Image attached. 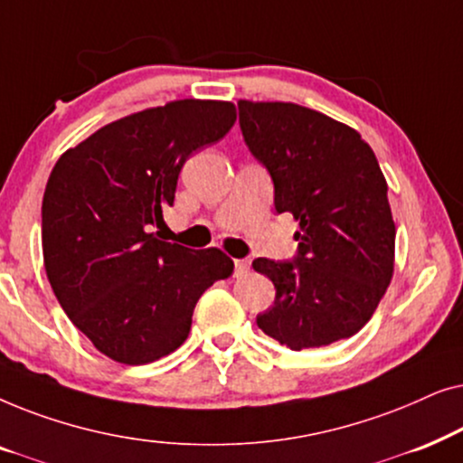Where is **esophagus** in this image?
Wrapping results in <instances>:
<instances>
[{
  "instance_id": "1",
  "label": "esophagus",
  "mask_w": 463,
  "mask_h": 463,
  "mask_svg": "<svg viewBox=\"0 0 463 463\" xmlns=\"http://www.w3.org/2000/svg\"><path fill=\"white\" fill-rule=\"evenodd\" d=\"M233 268H236V271H233V274H236V278H242V276L249 274L250 261H246V259H236V261H233Z\"/></svg>"
}]
</instances>
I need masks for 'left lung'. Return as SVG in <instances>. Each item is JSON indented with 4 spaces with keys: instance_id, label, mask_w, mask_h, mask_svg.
<instances>
[{
    "instance_id": "obj_1",
    "label": "left lung",
    "mask_w": 463,
    "mask_h": 463,
    "mask_svg": "<svg viewBox=\"0 0 463 463\" xmlns=\"http://www.w3.org/2000/svg\"><path fill=\"white\" fill-rule=\"evenodd\" d=\"M238 109L276 211L299 221L301 240L295 261H252L276 287L257 326L295 352L352 337L394 274L396 225L377 157L356 130L307 107L242 99Z\"/></svg>"
}]
</instances>
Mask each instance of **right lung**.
Returning a JSON list of instances; mask_svg holds the SVG:
<instances>
[{"label":"right lung","instance_id":"1","mask_svg":"<svg viewBox=\"0 0 463 463\" xmlns=\"http://www.w3.org/2000/svg\"><path fill=\"white\" fill-rule=\"evenodd\" d=\"M236 122L230 100L181 99L130 113L67 149L42 202L50 287L105 356L147 364L187 339L202 293L233 274L219 249L164 242L183 164Z\"/></svg>","mask_w":463,"mask_h":463}]
</instances>
